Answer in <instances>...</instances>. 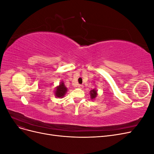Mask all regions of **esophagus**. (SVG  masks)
I'll return each instance as SVG.
<instances>
[{"instance_id":"obj_1","label":"esophagus","mask_w":154,"mask_h":154,"mask_svg":"<svg viewBox=\"0 0 154 154\" xmlns=\"http://www.w3.org/2000/svg\"><path fill=\"white\" fill-rule=\"evenodd\" d=\"M78 87L80 88H82L83 87V85H81V84H78Z\"/></svg>"}]
</instances>
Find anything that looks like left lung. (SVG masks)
Segmentation results:
<instances>
[{"label": "left lung", "mask_w": 154, "mask_h": 154, "mask_svg": "<svg viewBox=\"0 0 154 154\" xmlns=\"http://www.w3.org/2000/svg\"><path fill=\"white\" fill-rule=\"evenodd\" d=\"M90 92H91L90 94H91V98H92V99H94L95 97H96V96H97V91H96V90L93 89V90H92Z\"/></svg>", "instance_id": "1"}]
</instances>
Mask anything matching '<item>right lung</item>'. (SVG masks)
I'll return each instance as SVG.
<instances>
[{
    "instance_id": "1",
    "label": "right lung",
    "mask_w": 154,
    "mask_h": 154,
    "mask_svg": "<svg viewBox=\"0 0 154 154\" xmlns=\"http://www.w3.org/2000/svg\"><path fill=\"white\" fill-rule=\"evenodd\" d=\"M67 89L66 87V86L64 85V83L63 82L60 83V84L57 88H56V91H55V95L58 97H62L64 96L65 94H66L67 92Z\"/></svg>"
}]
</instances>
